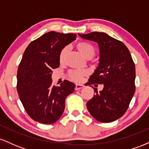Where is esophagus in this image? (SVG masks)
Returning a JSON list of instances; mask_svg holds the SVG:
<instances>
[{"label": "esophagus", "instance_id": "esophagus-1", "mask_svg": "<svg viewBox=\"0 0 149 149\" xmlns=\"http://www.w3.org/2000/svg\"><path fill=\"white\" fill-rule=\"evenodd\" d=\"M84 88V85H81V84H76V86H75V90H80V89Z\"/></svg>", "mask_w": 149, "mask_h": 149}]
</instances>
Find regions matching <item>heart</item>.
<instances>
[{
    "instance_id": "obj_1",
    "label": "heart",
    "mask_w": 149,
    "mask_h": 149,
    "mask_svg": "<svg viewBox=\"0 0 149 149\" xmlns=\"http://www.w3.org/2000/svg\"><path fill=\"white\" fill-rule=\"evenodd\" d=\"M76 48L87 59H91L95 56V49L92 45L85 42H78L76 45ZM69 52V47H65L61 49L59 54V61L64 63ZM88 74L86 71H71L69 73V77L75 82H80L83 80V77Z\"/></svg>"
}]
</instances>
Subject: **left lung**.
Segmentation results:
<instances>
[{"instance_id":"1","label":"left lung","mask_w":149,"mask_h":149,"mask_svg":"<svg viewBox=\"0 0 149 149\" xmlns=\"http://www.w3.org/2000/svg\"><path fill=\"white\" fill-rule=\"evenodd\" d=\"M78 36L97 42L100 48V63L88 83L95 87L103 84L104 88L97 92L94 88L95 94L87 102L88 111L100 122H113L124 115L135 92V65L130 52L123 42L103 32Z\"/></svg>"}]
</instances>
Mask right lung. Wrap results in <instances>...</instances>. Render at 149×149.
<instances>
[{
  "label": "right lung",
  "instance_id": "right-lung-1",
  "mask_svg": "<svg viewBox=\"0 0 149 149\" xmlns=\"http://www.w3.org/2000/svg\"><path fill=\"white\" fill-rule=\"evenodd\" d=\"M76 34L49 31L32 41L24 52L17 70V90L25 111L33 120L52 124L59 119L65 100L75 84L64 80L52 85V69L59 66V54L76 40Z\"/></svg>",
  "mask_w": 149,
  "mask_h": 149
}]
</instances>
